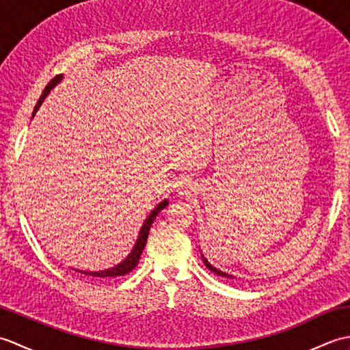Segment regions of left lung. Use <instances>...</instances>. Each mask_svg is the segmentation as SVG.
Wrapping results in <instances>:
<instances>
[{
  "instance_id": "1",
  "label": "left lung",
  "mask_w": 350,
  "mask_h": 350,
  "mask_svg": "<svg viewBox=\"0 0 350 350\" xmlns=\"http://www.w3.org/2000/svg\"><path fill=\"white\" fill-rule=\"evenodd\" d=\"M202 258H203V263L206 265V267L207 269H211L213 273H217V275H219V277H227V278H233V275H228V273H226V272H222V271H219V269H217V267L215 266H212L209 262H207V258L202 254Z\"/></svg>"
}]
</instances>
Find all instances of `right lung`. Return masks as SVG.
<instances>
[{"label": "right lung", "mask_w": 350, "mask_h": 350, "mask_svg": "<svg viewBox=\"0 0 350 350\" xmlns=\"http://www.w3.org/2000/svg\"><path fill=\"white\" fill-rule=\"evenodd\" d=\"M62 79H63V75H57L55 78H52V79L49 81V84H48L46 87H44V90H43V93H42V96H40V99L37 100L36 107H34L33 117H34V114L37 113V109L40 108V105H42V102L44 100V98H46V96L49 94V92L52 90V88H54L58 83H60ZM167 204H168L167 200H163V202L159 203L158 206H156L154 209L152 211V213L148 215L147 219L144 221L143 227H141V230H139V234H138V239H137L135 247H133V250L131 251V254H129L128 257H126V258L123 260V262H120L118 265H116L114 267H109V269H105V271H96V272L78 271V272L84 273V275H90V277H96V278H116V277H122V275L129 273V272L133 269V267L137 266L141 254H143V250H144V247H146V242H147V237H148V232H150V227H152V224H153L156 215H158Z\"/></svg>", "instance_id": "1"}]
</instances>
